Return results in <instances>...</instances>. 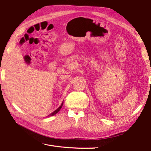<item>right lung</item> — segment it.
<instances>
[{
    "instance_id": "add662e5",
    "label": "right lung",
    "mask_w": 151,
    "mask_h": 151,
    "mask_svg": "<svg viewBox=\"0 0 151 151\" xmlns=\"http://www.w3.org/2000/svg\"><path fill=\"white\" fill-rule=\"evenodd\" d=\"M63 102H62V104H61L60 106L58 108L57 110H56L55 111H53L52 113H51V114H50L49 115V116H52V115H55V114H56L58 113V111H59L61 110V108H62V106H63Z\"/></svg>"
}]
</instances>
